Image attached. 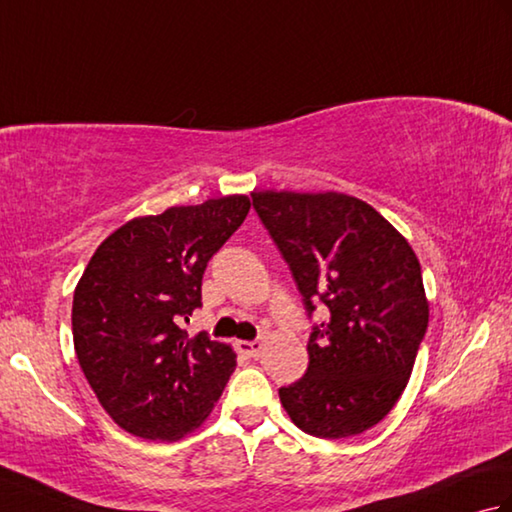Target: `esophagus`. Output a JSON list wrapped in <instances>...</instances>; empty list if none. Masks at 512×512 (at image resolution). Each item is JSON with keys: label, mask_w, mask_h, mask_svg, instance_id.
Here are the masks:
<instances>
[{"label": "esophagus", "mask_w": 512, "mask_h": 512, "mask_svg": "<svg viewBox=\"0 0 512 512\" xmlns=\"http://www.w3.org/2000/svg\"><path fill=\"white\" fill-rule=\"evenodd\" d=\"M262 347H264L262 341H237V350L250 358H255L259 352H262Z\"/></svg>", "instance_id": "obj_1"}]
</instances>
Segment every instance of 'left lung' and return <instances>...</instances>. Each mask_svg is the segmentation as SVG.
Wrapping results in <instances>:
<instances>
[{
    "label": "left lung",
    "instance_id": "1",
    "mask_svg": "<svg viewBox=\"0 0 512 512\" xmlns=\"http://www.w3.org/2000/svg\"><path fill=\"white\" fill-rule=\"evenodd\" d=\"M253 206L312 312L310 363L279 389L301 431L339 440L383 420L405 391L429 323L420 262L374 206L321 191H253Z\"/></svg>",
    "mask_w": 512,
    "mask_h": 512
}]
</instances>
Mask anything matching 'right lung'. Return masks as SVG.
<instances>
[{"label": "right lung", "mask_w": 512, "mask_h": 512, "mask_svg": "<svg viewBox=\"0 0 512 512\" xmlns=\"http://www.w3.org/2000/svg\"><path fill=\"white\" fill-rule=\"evenodd\" d=\"M250 211L246 195L134 217L103 239L74 288L72 336L85 378L118 427L173 442L209 418L237 365L231 345L180 325L202 275Z\"/></svg>", "instance_id": "obj_1"}]
</instances>
